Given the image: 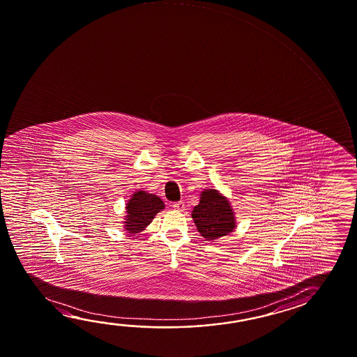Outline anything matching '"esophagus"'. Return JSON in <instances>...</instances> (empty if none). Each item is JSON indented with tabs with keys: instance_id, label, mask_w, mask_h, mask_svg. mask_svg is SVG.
I'll list each match as a JSON object with an SVG mask.
<instances>
[{
	"instance_id": "1",
	"label": "esophagus",
	"mask_w": 357,
	"mask_h": 357,
	"mask_svg": "<svg viewBox=\"0 0 357 357\" xmlns=\"http://www.w3.org/2000/svg\"><path fill=\"white\" fill-rule=\"evenodd\" d=\"M173 209L178 211H185V204H184V202H176V203H174V204H173Z\"/></svg>"
}]
</instances>
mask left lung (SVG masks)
Returning <instances> with one entry per match:
<instances>
[{
	"label": "left lung",
	"mask_w": 357,
	"mask_h": 357,
	"mask_svg": "<svg viewBox=\"0 0 357 357\" xmlns=\"http://www.w3.org/2000/svg\"><path fill=\"white\" fill-rule=\"evenodd\" d=\"M194 224L200 235L208 241H214L234 231L235 213L229 199L214 188L204 189L200 200L192 211Z\"/></svg>",
	"instance_id": "obj_1"
}]
</instances>
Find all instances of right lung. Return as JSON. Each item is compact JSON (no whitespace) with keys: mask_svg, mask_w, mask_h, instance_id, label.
Wrapping results in <instances>:
<instances>
[{"mask_svg":"<svg viewBox=\"0 0 357 357\" xmlns=\"http://www.w3.org/2000/svg\"><path fill=\"white\" fill-rule=\"evenodd\" d=\"M163 200L155 194L137 190L126 204L123 228L129 235H138L152 222L159 211L164 209Z\"/></svg>","mask_w":357,"mask_h":357,"instance_id":"right-lung-1","label":"right lung"}]
</instances>
